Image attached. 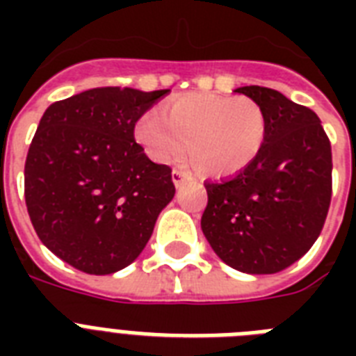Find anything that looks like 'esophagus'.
<instances>
[{
  "label": "esophagus",
  "mask_w": 356,
  "mask_h": 356,
  "mask_svg": "<svg viewBox=\"0 0 356 356\" xmlns=\"http://www.w3.org/2000/svg\"><path fill=\"white\" fill-rule=\"evenodd\" d=\"M188 177H190V173L184 172V170H179V168H175V170L172 172V179H173V183H175V186L183 184Z\"/></svg>",
  "instance_id": "34e87169"
}]
</instances>
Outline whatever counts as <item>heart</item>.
I'll use <instances>...</instances> for the list:
<instances>
[{"label":"heart","mask_w":356,"mask_h":356,"mask_svg":"<svg viewBox=\"0 0 356 356\" xmlns=\"http://www.w3.org/2000/svg\"><path fill=\"white\" fill-rule=\"evenodd\" d=\"M138 144L156 162L190 151L207 175L229 177L260 156L270 134L264 107L248 96L192 92L172 97L161 111H147L134 127Z\"/></svg>","instance_id":"heart-1"}]
</instances>
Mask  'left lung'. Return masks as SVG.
I'll list each match as a JSON object with an SVG mask.
<instances>
[{"mask_svg":"<svg viewBox=\"0 0 356 356\" xmlns=\"http://www.w3.org/2000/svg\"><path fill=\"white\" fill-rule=\"evenodd\" d=\"M234 92L253 97L270 118L260 156L233 179L207 183L201 229L211 248L243 273H279L318 240L332 195L331 142L309 107L266 86Z\"/></svg>","mask_w":356,"mask_h":356,"instance_id":"1","label":"left lung"}]
</instances>
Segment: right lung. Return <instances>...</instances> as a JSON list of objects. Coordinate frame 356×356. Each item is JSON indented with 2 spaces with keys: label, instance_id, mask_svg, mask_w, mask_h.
Wrapping results in <instances>:
<instances>
[{
  "label": "right lung",
  "instance_id": "right-lung-1",
  "mask_svg": "<svg viewBox=\"0 0 356 356\" xmlns=\"http://www.w3.org/2000/svg\"><path fill=\"white\" fill-rule=\"evenodd\" d=\"M170 90L102 86L51 103L25 159V205L51 253L90 275L133 262L173 200L172 168L155 164L134 125Z\"/></svg>",
  "mask_w": 356,
  "mask_h": 356
}]
</instances>
